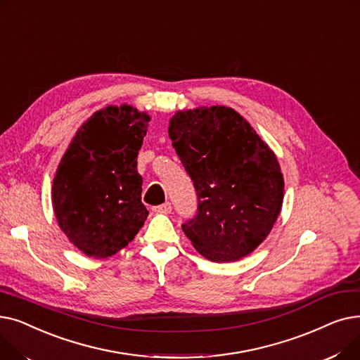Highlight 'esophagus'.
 Masks as SVG:
<instances>
[{"label":"esophagus","mask_w":360,"mask_h":360,"mask_svg":"<svg viewBox=\"0 0 360 360\" xmlns=\"http://www.w3.org/2000/svg\"><path fill=\"white\" fill-rule=\"evenodd\" d=\"M153 211L160 212V214H169V212H171V203H169V202H165V203L160 205V207L153 208Z\"/></svg>","instance_id":"34e87169"}]
</instances>
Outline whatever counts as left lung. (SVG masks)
I'll list each match as a JSON object with an SVG mask.
<instances>
[{
    "mask_svg": "<svg viewBox=\"0 0 360 360\" xmlns=\"http://www.w3.org/2000/svg\"><path fill=\"white\" fill-rule=\"evenodd\" d=\"M168 136L198 193V215L183 224L187 238L212 262L250 255L281 212L284 177L276 153L226 105L177 111Z\"/></svg>",
    "mask_w": 360,
    "mask_h": 360,
    "instance_id": "obj_1",
    "label": "left lung"
}]
</instances>
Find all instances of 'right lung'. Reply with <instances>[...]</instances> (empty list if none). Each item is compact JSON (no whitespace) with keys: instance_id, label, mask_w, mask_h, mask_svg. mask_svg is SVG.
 Wrapping results in <instances>:
<instances>
[{"instance_id":"obj_1","label":"right lung","mask_w":360,"mask_h":360,"mask_svg":"<svg viewBox=\"0 0 360 360\" xmlns=\"http://www.w3.org/2000/svg\"><path fill=\"white\" fill-rule=\"evenodd\" d=\"M150 117L133 105L95 111L73 136L53 180L57 222L82 253L104 259L126 248L148 217L138 153Z\"/></svg>"}]
</instances>
